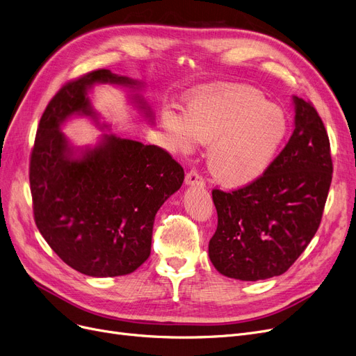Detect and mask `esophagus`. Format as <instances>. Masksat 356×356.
<instances>
[{
	"instance_id": "1",
	"label": "esophagus",
	"mask_w": 356,
	"mask_h": 356,
	"mask_svg": "<svg viewBox=\"0 0 356 356\" xmlns=\"http://www.w3.org/2000/svg\"><path fill=\"white\" fill-rule=\"evenodd\" d=\"M185 181H186V185H189V186H204L205 185L204 176L200 173L198 170H195V168L188 171Z\"/></svg>"
}]
</instances>
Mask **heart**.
I'll return each instance as SVG.
<instances>
[{"label": "heart", "mask_w": 356, "mask_h": 356, "mask_svg": "<svg viewBox=\"0 0 356 356\" xmlns=\"http://www.w3.org/2000/svg\"><path fill=\"white\" fill-rule=\"evenodd\" d=\"M183 120L173 113L163 115L180 149L192 151L196 140L209 143L208 167L229 188L248 185L264 173L287 130L284 113L246 86L195 90L186 99Z\"/></svg>", "instance_id": "obj_1"}]
</instances>
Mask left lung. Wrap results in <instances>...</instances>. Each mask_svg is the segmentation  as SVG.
Here are the masks:
<instances>
[{
    "label": "left lung",
    "instance_id": "1",
    "mask_svg": "<svg viewBox=\"0 0 356 356\" xmlns=\"http://www.w3.org/2000/svg\"><path fill=\"white\" fill-rule=\"evenodd\" d=\"M293 101V134L264 173L232 192L213 189L218 225L208 252L227 277L286 273L320 227L333 177L330 140L312 102Z\"/></svg>",
    "mask_w": 356,
    "mask_h": 356
}]
</instances>
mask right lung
<instances>
[{
  "label": "right lung",
  "mask_w": 356,
  "mask_h": 356,
  "mask_svg": "<svg viewBox=\"0 0 356 356\" xmlns=\"http://www.w3.org/2000/svg\"><path fill=\"white\" fill-rule=\"evenodd\" d=\"M98 82L136 85L107 69L64 83L39 120L29 181L36 227L52 251L79 273L114 277L148 259L155 214L185 171L156 145L114 135L77 160L70 156L60 124L74 113L95 117L86 94Z\"/></svg>",
  "instance_id": "obj_1"
}]
</instances>
